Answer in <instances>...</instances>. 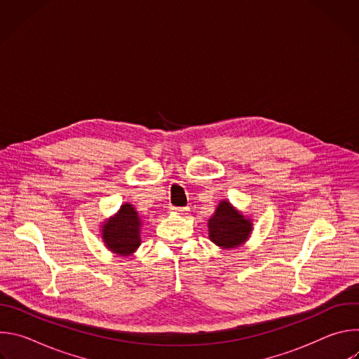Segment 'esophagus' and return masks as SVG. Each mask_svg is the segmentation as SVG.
I'll return each mask as SVG.
<instances>
[{"instance_id": "esophagus-1", "label": "esophagus", "mask_w": 359, "mask_h": 359, "mask_svg": "<svg viewBox=\"0 0 359 359\" xmlns=\"http://www.w3.org/2000/svg\"><path fill=\"white\" fill-rule=\"evenodd\" d=\"M172 212L176 215H180V216H184L189 213V209L187 208H172Z\"/></svg>"}]
</instances>
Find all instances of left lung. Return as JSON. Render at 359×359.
<instances>
[{
	"label": "left lung",
	"instance_id": "obj_1",
	"mask_svg": "<svg viewBox=\"0 0 359 359\" xmlns=\"http://www.w3.org/2000/svg\"><path fill=\"white\" fill-rule=\"evenodd\" d=\"M209 238L217 247L231 250L241 247L251 236L252 220L236 209L229 200H222L209 219Z\"/></svg>",
	"mask_w": 359,
	"mask_h": 359
}]
</instances>
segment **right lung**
Segmentation results:
<instances>
[{
  "label": "right lung",
  "mask_w": 359,
  "mask_h": 359,
  "mask_svg": "<svg viewBox=\"0 0 359 359\" xmlns=\"http://www.w3.org/2000/svg\"><path fill=\"white\" fill-rule=\"evenodd\" d=\"M143 220L130 203H123L119 210L100 224V237L105 247L116 255H130L139 248Z\"/></svg>",
  "instance_id": "1"
}]
</instances>
